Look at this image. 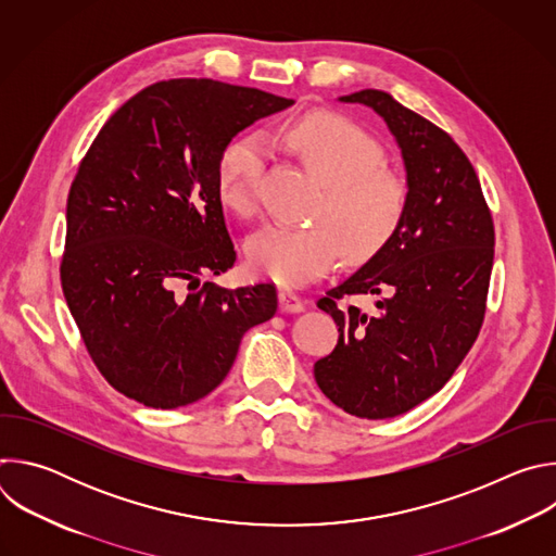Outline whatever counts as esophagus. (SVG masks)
I'll use <instances>...</instances> for the list:
<instances>
[{"label": "esophagus", "instance_id": "34e87169", "mask_svg": "<svg viewBox=\"0 0 556 556\" xmlns=\"http://www.w3.org/2000/svg\"><path fill=\"white\" fill-rule=\"evenodd\" d=\"M279 309L288 314H299L305 309V303L290 290H279Z\"/></svg>", "mask_w": 556, "mask_h": 556}]
</instances>
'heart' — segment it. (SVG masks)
I'll list each match as a JSON object with an SVG mask.
<instances>
[{"label":"heart","instance_id":"b5f03b06","mask_svg":"<svg viewBox=\"0 0 556 556\" xmlns=\"http://www.w3.org/2000/svg\"><path fill=\"white\" fill-rule=\"evenodd\" d=\"M299 161L326 185L309 226L270 224L255 232L247 257L251 268L286 288L303 286L328 273L348 253L369 257L399 228L407 208L405 182L384 172V151L374 136L337 114H309L283 134ZM266 165L260 136L230 140L217 161L215 187L222 204L251 217L257 182Z\"/></svg>","mask_w":556,"mask_h":556}]
</instances>
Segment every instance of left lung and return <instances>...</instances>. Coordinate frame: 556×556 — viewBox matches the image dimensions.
Segmentation results:
<instances>
[{"label":"left lung","mask_w":556,"mask_h":556,"mask_svg":"<svg viewBox=\"0 0 556 556\" xmlns=\"http://www.w3.org/2000/svg\"><path fill=\"white\" fill-rule=\"evenodd\" d=\"M374 110L401 149L407 208L356 273L316 301L339 326L316 384L343 412L382 420L440 391L480 334L495 230L472 165L455 140L382 90L339 97ZM376 293L369 315L348 306Z\"/></svg>","instance_id":"8db88e82"}]
</instances>
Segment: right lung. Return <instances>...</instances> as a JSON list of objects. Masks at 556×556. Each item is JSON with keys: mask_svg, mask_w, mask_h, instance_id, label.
I'll return each instance as SVG.
<instances>
[{"mask_svg": "<svg viewBox=\"0 0 556 556\" xmlns=\"http://www.w3.org/2000/svg\"><path fill=\"white\" fill-rule=\"evenodd\" d=\"M290 105L174 78L118 108L86 153L67 195L61 286L92 361L127 399L153 409L204 399L244 332L277 312L270 283L228 290L200 277L237 257L215 187L224 147Z\"/></svg>", "mask_w": 556, "mask_h": 556, "instance_id": "right-lung-1", "label": "right lung"}]
</instances>
